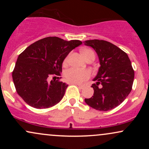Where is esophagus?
I'll list each match as a JSON object with an SVG mask.
<instances>
[{
	"instance_id": "obj_1",
	"label": "esophagus",
	"mask_w": 149,
	"mask_h": 149,
	"mask_svg": "<svg viewBox=\"0 0 149 149\" xmlns=\"http://www.w3.org/2000/svg\"><path fill=\"white\" fill-rule=\"evenodd\" d=\"M76 85H78V88H79L80 89H83L87 85H85V84H76Z\"/></svg>"
}]
</instances>
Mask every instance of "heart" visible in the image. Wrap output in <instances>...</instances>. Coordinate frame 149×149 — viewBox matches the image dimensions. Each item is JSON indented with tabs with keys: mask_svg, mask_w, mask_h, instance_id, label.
<instances>
[{
	"mask_svg": "<svg viewBox=\"0 0 149 149\" xmlns=\"http://www.w3.org/2000/svg\"><path fill=\"white\" fill-rule=\"evenodd\" d=\"M82 54L85 59L91 55H95V53L90 49H82ZM67 59H66V61ZM64 76L69 82L73 83H80L84 80H87L90 77V72L88 70L71 68L65 71Z\"/></svg>",
	"mask_w": 149,
	"mask_h": 149,
	"instance_id": "b5f03b06",
	"label": "heart"
}]
</instances>
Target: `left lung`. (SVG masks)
<instances>
[{"label":"left lung","instance_id":"left-lung-1","mask_svg":"<svg viewBox=\"0 0 149 149\" xmlns=\"http://www.w3.org/2000/svg\"><path fill=\"white\" fill-rule=\"evenodd\" d=\"M95 50L100 66L92 85L93 96L85 99L90 107L102 111L120 105L130 93L134 78V70L128 55L111 42L103 40L83 42Z\"/></svg>","mask_w":149,"mask_h":149}]
</instances>
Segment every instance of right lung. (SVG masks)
Wrapping results in <instances>:
<instances>
[{
  "label": "right lung",
  "instance_id": "1",
  "mask_svg": "<svg viewBox=\"0 0 149 149\" xmlns=\"http://www.w3.org/2000/svg\"><path fill=\"white\" fill-rule=\"evenodd\" d=\"M82 43L78 40L47 37L33 42L19 55L13 79L17 92L26 103L36 109H47L60 102L68 85L56 79L49 82V78L60 75L65 58Z\"/></svg>",
  "mask_w": 149,
  "mask_h": 149
}]
</instances>
